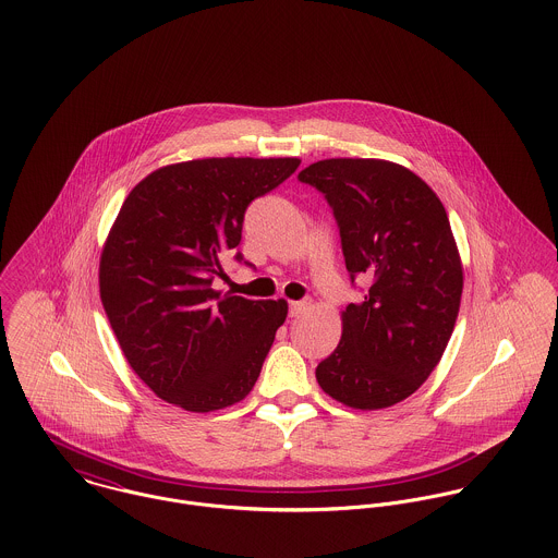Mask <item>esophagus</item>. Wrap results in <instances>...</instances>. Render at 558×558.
<instances>
[{"label":"esophagus","mask_w":558,"mask_h":558,"mask_svg":"<svg viewBox=\"0 0 558 558\" xmlns=\"http://www.w3.org/2000/svg\"><path fill=\"white\" fill-rule=\"evenodd\" d=\"M310 301H292L290 303V316L292 318H299V316H303L307 310H310Z\"/></svg>","instance_id":"obj_1"}]
</instances>
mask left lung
Listing matches in <instances>:
<instances>
[{
  "mask_svg": "<svg viewBox=\"0 0 558 558\" xmlns=\"http://www.w3.org/2000/svg\"><path fill=\"white\" fill-rule=\"evenodd\" d=\"M324 193L345 268L372 286L341 312V339L316 369L322 391L354 410L410 398L451 339L464 288L447 210L425 180L383 159H324L299 173Z\"/></svg>",
  "mask_w": 558,
  "mask_h": 558,
  "instance_id": "obj_1",
  "label": "left lung"
}]
</instances>
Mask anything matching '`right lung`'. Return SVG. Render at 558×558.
<instances>
[{
  "label": "right lung",
  "mask_w": 558,
  "mask_h": 558,
  "mask_svg": "<svg viewBox=\"0 0 558 558\" xmlns=\"http://www.w3.org/2000/svg\"><path fill=\"white\" fill-rule=\"evenodd\" d=\"M299 165L184 160L124 199L100 253V301L129 365L162 401L213 412L251 393L288 303L223 294L213 281L240 244L246 206Z\"/></svg>",
  "instance_id": "add662e5"
}]
</instances>
